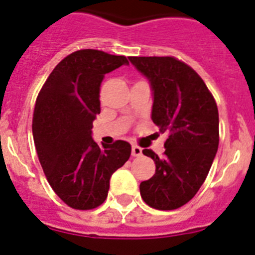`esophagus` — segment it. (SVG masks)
I'll return each mask as SVG.
<instances>
[{"label": "esophagus", "instance_id": "obj_1", "mask_svg": "<svg viewBox=\"0 0 255 255\" xmlns=\"http://www.w3.org/2000/svg\"><path fill=\"white\" fill-rule=\"evenodd\" d=\"M141 153H143V149H141L140 147H138V145H132L131 148L132 157H139V155H141Z\"/></svg>", "mask_w": 255, "mask_h": 255}]
</instances>
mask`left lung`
Listing matches in <instances>:
<instances>
[{"mask_svg": "<svg viewBox=\"0 0 255 255\" xmlns=\"http://www.w3.org/2000/svg\"><path fill=\"white\" fill-rule=\"evenodd\" d=\"M148 79L153 94V123L167 132L163 157L150 149L155 173L140 182V195L152 208H180L203 185L218 149V110L194 70L173 57H129Z\"/></svg>", "mask_w": 255, "mask_h": 255, "instance_id": "left-lung-1", "label": "left lung"}]
</instances>
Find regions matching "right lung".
I'll return each mask as SVG.
<instances>
[{
  "label": "right lung",
  "instance_id": "obj_1",
  "mask_svg": "<svg viewBox=\"0 0 255 255\" xmlns=\"http://www.w3.org/2000/svg\"><path fill=\"white\" fill-rule=\"evenodd\" d=\"M123 65H129L125 56L80 49L61 61L38 94L31 125L38 158L49 185L71 208L101 206L112 173L131 154L128 141L100 147L92 138L101 84Z\"/></svg>",
  "mask_w": 255,
  "mask_h": 255
}]
</instances>
